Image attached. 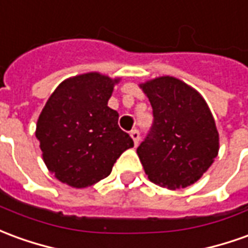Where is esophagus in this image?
<instances>
[{
  "instance_id": "esophagus-1",
  "label": "esophagus",
  "mask_w": 248,
  "mask_h": 248,
  "mask_svg": "<svg viewBox=\"0 0 248 248\" xmlns=\"http://www.w3.org/2000/svg\"><path fill=\"white\" fill-rule=\"evenodd\" d=\"M130 137L133 138V141H134V145H138V142H140V131L138 130H133V131H130Z\"/></svg>"
}]
</instances>
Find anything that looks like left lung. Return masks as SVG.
<instances>
[{
    "label": "left lung",
    "mask_w": 248,
    "mask_h": 248,
    "mask_svg": "<svg viewBox=\"0 0 248 248\" xmlns=\"http://www.w3.org/2000/svg\"><path fill=\"white\" fill-rule=\"evenodd\" d=\"M153 108V124L137 154L154 184L180 189L196 183L219 152V133L196 90L173 76L140 84Z\"/></svg>",
    "instance_id": "1"
}]
</instances>
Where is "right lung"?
I'll list each match as a JSON object with an SVG mask.
<instances>
[{"instance_id": "1", "label": "right lung", "mask_w": 248, "mask_h": 248, "mask_svg": "<svg viewBox=\"0 0 248 248\" xmlns=\"http://www.w3.org/2000/svg\"><path fill=\"white\" fill-rule=\"evenodd\" d=\"M99 72L64 80L46 100L36 126L43 160L64 184L86 188L107 177L131 137L118 126V112L107 106L114 86Z\"/></svg>"}]
</instances>
